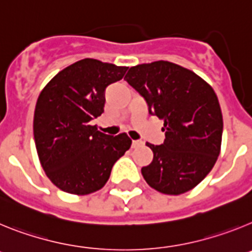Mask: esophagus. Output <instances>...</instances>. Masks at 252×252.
Listing matches in <instances>:
<instances>
[{
  "instance_id": "1",
  "label": "esophagus",
  "mask_w": 252,
  "mask_h": 252,
  "mask_svg": "<svg viewBox=\"0 0 252 252\" xmlns=\"http://www.w3.org/2000/svg\"><path fill=\"white\" fill-rule=\"evenodd\" d=\"M142 144H144V142H142L141 140H132V148H139Z\"/></svg>"
}]
</instances>
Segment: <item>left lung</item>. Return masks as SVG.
<instances>
[{"label":"left lung","mask_w":252,"mask_h":252,"mask_svg":"<svg viewBox=\"0 0 252 252\" xmlns=\"http://www.w3.org/2000/svg\"><path fill=\"white\" fill-rule=\"evenodd\" d=\"M148 104L149 113L164 120L165 140L153 150L141 174L151 188L178 195L199 184L212 170L221 150V107L212 87L189 69L154 62L128 69L125 77Z\"/></svg>","instance_id":"8db88e82"}]
</instances>
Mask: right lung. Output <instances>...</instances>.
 Segmentation results:
<instances>
[{"mask_svg":"<svg viewBox=\"0 0 252 252\" xmlns=\"http://www.w3.org/2000/svg\"><path fill=\"white\" fill-rule=\"evenodd\" d=\"M127 69L87 58L58 73L40 93L35 145L48 178L64 192L83 195L101 189L130 149L126 133L111 136L91 125L103 112L106 88Z\"/></svg>","mask_w":252,"mask_h":252,"instance_id":"1","label":"right lung"}]
</instances>
